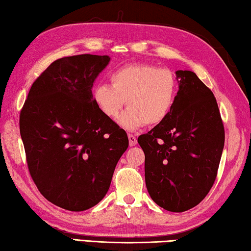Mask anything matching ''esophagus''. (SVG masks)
<instances>
[{
	"mask_svg": "<svg viewBox=\"0 0 251 251\" xmlns=\"http://www.w3.org/2000/svg\"><path fill=\"white\" fill-rule=\"evenodd\" d=\"M128 140H129V146H135L137 144V138L135 137V135L128 134Z\"/></svg>",
	"mask_w": 251,
	"mask_h": 251,
	"instance_id": "esophagus-1",
	"label": "esophagus"
}]
</instances>
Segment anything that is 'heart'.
Returning <instances> with one entry per match:
<instances>
[{
	"instance_id": "obj_1",
	"label": "heart",
	"mask_w": 251,
	"mask_h": 251,
	"mask_svg": "<svg viewBox=\"0 0 251 251\" xmlns=\"http://www.w3.org/2000/svg\"><path fill=\"white\" fill-rule=\"evenodd\" d=\"M111 85L98 84L93 102L104 116L115 120L123 106H129L118 123L127 130L146 124L156 126L169 116L176 103L177 82L170 69L148 63H135L112 72Z\"/></svg>"
}]
</instances>
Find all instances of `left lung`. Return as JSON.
I'll return each instance as SVG.
<instances>
[{
  "mask_svg": "<svg viewBox=\"0 0 251 251\" xmlns=\"http://www.w3.org/2000/svg\"><path fill=\"white\" fill-rule=\"evenodd\" d=\"M176 103L161 124L140 135L145 181L154 203L170 212L192 208L215 182L225 141L216 99L189 70H177Z\"/></svg>",
  "mask_w": 251,
  "mask_h": 251,
  "instance_id": "obj_1",
  "label": "left lung"
}]
</instances>
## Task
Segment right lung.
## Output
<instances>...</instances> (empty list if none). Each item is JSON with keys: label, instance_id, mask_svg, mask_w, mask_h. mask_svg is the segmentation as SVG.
<instances>
[{"label": "right lung", "instance_id": "obj_1", "mask_svg": "<svg viewBox=\"0 0 251 251\" xmlns=\"http://www.w3.org/2000/svg\"><path fill=\"white\" fill-rule=\"evenodd\" d=\"M108 56L78 54L53 61L31 85L20 131L31 179L49 202L72 212L97 205L128 147L126 131L92 99Z\"/></svg>", "mask_w": 251, "mask_h": 251}]
</instances>
